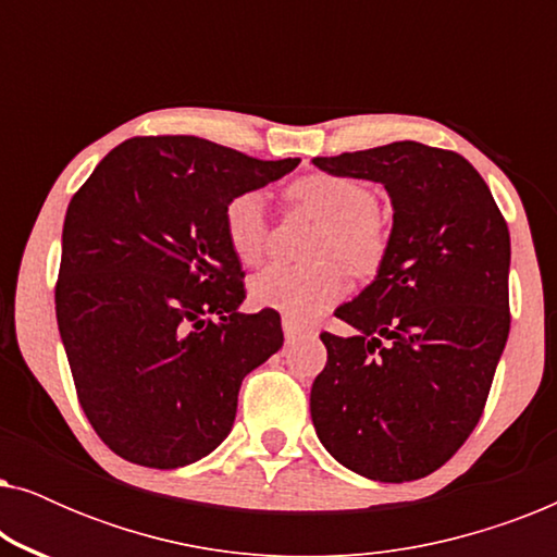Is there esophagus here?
<instances>
[{
    "mask_svg": "<svg viewBox=\"0 0 557 557\" xmlns=\"http://www.w3.org/2000/svg\"><path fill=\"white\" fill-rule=\"evenodd\" d=\"M304 334H309L307 326L296 324V322H292V319H288V317H284V337H286V342H296V339H301Z\"/></svg>",
    "mask_w": 557,
    "mask_h": 557,
    "instance_id": "34e87169",
    "label": "esophagus"
}]
</instances>
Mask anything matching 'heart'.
<instances>
[{
    "mask_svg": "<svg viewBox=\"0 0 557 557\" xmlns=\"http://www.w3.org/2000/svg\"><path fill=\"white\" fill-rule=\"evenodd\" d=\"M288 202L322 220L304 265L271 263L250 278L256 307L281 311L292 322L307 324L347 292V272L372 278L391 250V227L377 212V197L360 180L342 174H304L286 187ZM223 231L233 256L256 265L269 250V218L263 197L240 193L223 208Z\"/></svg>",
    "mask_w": 557,
    "mask_h": 557,
    "instance_id": "obj_1",
    "label": "heart"
}]
</instances>
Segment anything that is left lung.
I'll list each match as a JSON object with an SVG mask.
<instances>
[{
    "instance_id": "left-lung-1",
    "label": "left lung",
    "mask_w": 557,
    "mask_h": 557,
    "mask_svg": "<svg viewBox=\"0 0 557 557\" xmlns=\"http://www.w3.org/2000/svg\"><path fill=\"white\" fill-rule=\"evenodd\" d=\"M319 170L385 185L391 250L377 278L334 311L311 385L317 436L375 482H413L451 459L484 413L509 334V231L474 166L418 141L339 157Z\"/></svg>"
}]
</instances>
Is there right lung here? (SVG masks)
I'll list each match as a JSON object with an SVG mask.
<instances>
[{
    "instance_id": "obj_1",
    "label": "right lung",
    "mask_w": 557,
    "mask_h": 557,
    "mask_svg": "<svg viewBox=\"0 0 557 557\" xmlns=\"http://www.w3.org/2000/svg\"><path fill=\"white\" fill-rule=\"evenodd\" d=\"M296 164L134 136L73 195L58 330L83 413L121 459L177 469L208 456L233 429L243 377L284 345L276 311H238L246 286L223 208Z\"/></svg>"
}]
</instances>
